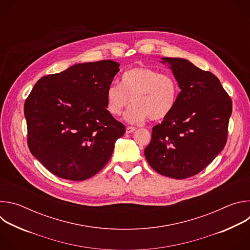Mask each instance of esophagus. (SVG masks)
<instances>
[{
    "instance_id": "34e87169",
    "label": "esophagus",
    "mask_w": 250,
    "mask_h": 250,
    "mask_svg": "<svg viewBox=\"0 0 250 250\" xmlns=\"http://www.w3.org/2000/svg\"><path fill=\"white\" fill-rule=\"evenodd\" d=\"M136 128L134 126H127L126 127V133H130V132H133Z\"/></svg>"
}]
</instances>
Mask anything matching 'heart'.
I'll return each instance as SVG.
<instances>
[{"label": "heart", "mask_w": 250, "mask_h": 250, "mask_svg": "<svg viewBox=\"0 0 250 250\" xmlns=\"http://www.w3.org/2000/svg\"><path fill=\"white\" fill-rule=\"evenodd\" d=\"M179 88L173 76L149 67H133L123 74L120 84H111L105 92V106L114 117L125 113L130 124H140L147 118L161 121L175 108Z\"/></svg>", "instance_id": "heart-1"}]
</instances>
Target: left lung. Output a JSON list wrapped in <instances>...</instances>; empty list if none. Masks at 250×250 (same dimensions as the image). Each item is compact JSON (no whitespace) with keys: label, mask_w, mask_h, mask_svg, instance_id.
Masks as SVG:
<instances>
[{"label":"left lung","mask_w":250,"mask_h":250,"mask_svg":"<svg viewBox=\"0 0 250 250\" xmlns=\"http://www.w3.org/2000/svg\"><path fill=\"white\" fill-rule=\"evenodd\" d=\"M181 92L172 113L152 127L145 149L159 174L185 179L200 173L224 149L232 102L217 76L183 58L165 57Z\"/></svg>","instance_id":"8db88e82"}]
</instances>
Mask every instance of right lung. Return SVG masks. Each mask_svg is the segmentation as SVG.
Returning a JSON list of instances; mask_svg holds the SVG:
<instances>
[{
  "label": "right lung",
  "mask_w": 250,
  "mask_h": 250,
  "mask_svg": "<svg viewBox=\"0 0 250 250\" xmlns=\"http://www.w3.org/2000/svg\"><path fill=\"white\" fill-rule=\"evenodd\" d=\"M119 66L112 60L76 64L43 76L29 93L23 108L27 146L52 174L83 181L110 160L125 132L105 106Z\"/></svg>",
  "instance_id": "1"
}]
</instances>
